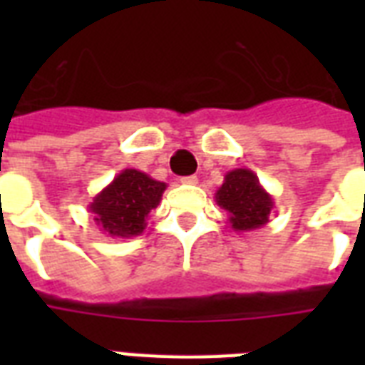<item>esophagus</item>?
<instances>
[{
    "label": "esophagus",
    "instance_id": "1",
    "mask_svg": "<svg viewBox=\"0 0 365 365\" xmlns=\"http://www.w3.org/2000/svg\"><path fill=\"white\" fill-rule=\"evenodd\" d=\"M182 183H185V185H195V183H199V178L185 176V178H182Z\"/></svg>",
    "mask_w": 365,
    "mask_h": 365
}]
</instances>
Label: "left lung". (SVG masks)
Listing matches in <instances>:
<instances>
[{
  "label": "left lung",
  "instance_id": "obj_1",
  "mask_svg": "<svg viewBox=\"0 0 365 365\" xmlns=\"http://www.w3.org/2000/svg\"><path fill=\"white\" fill-rule=\"evenodd\" d=\"M214 199L227 212L229 225L237 233L255 231L267 225L274 208V199L263 189L257 174L250 168L227 172Z\"/></svg>",
  "mask_w": 365,
  "mask_h": 365
}]
</instances>
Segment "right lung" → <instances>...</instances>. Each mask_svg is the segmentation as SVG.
Listing matches in <instances>:
<instances>
[{
  "mask_svg": "<svg viewBox=\"0 0 365 365\" xmlns=\"http://www.w3.org/2000/svg\"><path fill=\"white\" fill-rule=\"evenodd\" d=\"M165 189V182L153 180L145 172L125 168L94 197L88 210L106 235L130 239L148 227L149 212L159 206Z\"/></svg>",
  "mask_w": 365,
  "mask_h": 365,
  "instance_id": "add662e5",
  "label": "right lung"
}]
</instances>
